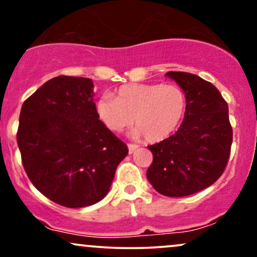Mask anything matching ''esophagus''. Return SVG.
<instances>
[{
	"label": "esophagus",
	"mask_w": 257,
	"mask_h": 257,
	"mask_svg": "<svg viewBox=\"0 0 257 257\" xmlns=\"http://www.w3.org/2000/svg\"><path fill=\"white\" fill-rule=\"evenodd\" d=\"M138 149V145L136 144H128V154H134Z\"/></svg>",
	"instance_id": "1"
}]
</instances>
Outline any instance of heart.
Here are the masks:
<instances>
[{
  "label": "heart",
  "instance_id": "obj_1",
  "mask_svg": "<svg viewBox=\"0 0 257 257\" xmlns=\"http://www.w3.org/2000/svg\"><path fill=\"white\" fill-rule=\"evenodd\" d=\"M106 127L121 132L132 123L135 137L145 136L151 143L176 131L186 112V96L175 84L135 83L120 87L115 97L103 95L96 104Z\"/></svg>",
  "mask_w": 257,
  "mask_h": 257
}]
</instances>
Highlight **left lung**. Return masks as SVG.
<instances>
[{
	"label": "left lung",
	"mask_w": 257,
	"mask_h": 257,
	"mask_svg": "<svg viewBox=\"0 0 257 257\" xmlns=\"http://www.w3.org/2000/svg\"><path fill=\"white\" fill-rule=\"evenodd\" d=\"M166 76L185 93V119L173 136L148 147L154 161L147 177L160 194L186 196L207 188L223 174L232 127L226 101L211 82L182 71Z\"/></svg>",
	"instance_id": "1"
}]
</instances>
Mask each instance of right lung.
<instances>
[{"label":"right lung","instance_id":"right-lung-1","mask_svg":"<svg viewBox=\"0 0 257 257\" xmlns=\"http://www.w3.org/2000/svg\"><path fill=\"white\" fill-rule=\"evenodd\" d=\"M90 78L58 76L21 107L17 135L25 172L50 200L70 208L102 200L128 149L99 119Z\"/></svg>","mask_w":257,"mask_h":257}]
</instances>
